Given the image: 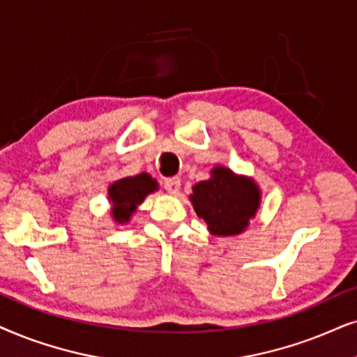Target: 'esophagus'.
Wrapping results in <instances>:
<instances>
[{"label":"esophagus","mask_w":357,"mask_h":357,"mask_svg":"<svg viewBox=\"0 0 357 357\" xmlns=\"http://www.w3.org/2000/svg\"><path fill=\"white\" fill-rule=\"evenodd\" d=\"M163 186L169 194L176 196V194L179 192V189H181V181H179V178H168V179H165Z\"/></svg>","instance_id":"34e87169"}]
</instances>
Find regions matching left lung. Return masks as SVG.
<instances>
[{"instance_id":"1","label":"left lung","mask_w":357,"mask_h":357,"mask_svg":"<svg viewBox=\"0 0 357 357\" xmlns=\"http://www.w3.org/2000/svg\"><path fill=\"white\" fill-rule=\"evenodd\" d=\"M189 201L212 235L231 236L243 234L256 217L261 189L250 176L217 165L211 169V178L194 184Z\"/></svg>"}]
</instances>
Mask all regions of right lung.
Masks as SVG:
<instances>
[{
    "label": "right lung",
    "mask_w": 357,
    "mask_h": 357,
    "mask_svg": "<svg viewBox=\"0 0 357 357\" xmlns=\"http://www.w3.org/2000/svg\"><path fill=\"white\" fill-rule=\"evenodd\" d=\"M158 183L149 173L117 179L107 188V199L111 202L109 215L117 225L129 223L132 215L149 194L158 191Z\"/></svg>",
    "instance_id": "add662e5"
}]
</instances>
